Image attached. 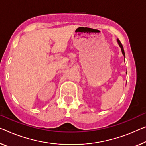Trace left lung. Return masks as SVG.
I'll return each mask as SVG.
<instances>
[{"label":"left lung","mask_w":146,"mask_h":146,"mask_svg":"<svg viewBox=\"0 0 146 146\" xmlns=\"http://www.w3.org/2000/svg\"><path fill=\"white\" fill-rule=\"evenodd\" d=\"M117 43H118V44H119V47L121 48V52H122V53H123V56H124V57L125 58V54L124 49H123V46H122V44H121V43L120 41H119V39L117 40ZM126 73H127V72H126Z\"/></svg>","instance_id":"obj_1"}]
</instances>
